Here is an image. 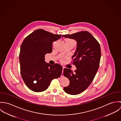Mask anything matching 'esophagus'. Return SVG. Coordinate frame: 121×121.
Returning a JSON list of instances; mask_svg holds the SVG:
<instances>
[{"label": "esophagus", "mask_w": 121, "mask_h": 121, "mask_svg": "<svg viewBox=\"0 0 121 121\" xmlns=\"http://www.w3.org/2000/svg\"><path fill=\"white\" fill-rule=\"evenodd\" d=\"M63 70H64V68H63V69H62V73H61V76H62V77H63V76H64V75H63Z\"/></svg>", "instance_id": "obj_1"}]
</instances>
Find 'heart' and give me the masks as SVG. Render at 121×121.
Wrapping results in <instances>:
<instances>
[{"instance_id": "1", "label": "heart", "mask_w": 121, "mask_h": 121, "mask_svg": "<svg viewBox=\"0 0 121 121\" xmlns=\"http://www.w3.org/2000/svg\"><path fill=\"white\" fill-rule=\"evenodd\" d=\"M69 40H71V39H67V41H69Z\"/></svg>"}]
</instances>
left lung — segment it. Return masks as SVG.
Here are the masks:
<instances>
[{"mask_svg":"<svg viewBox=\"0 0 121 121\" xmlns=\"http://www.w3.org/2000/svg\"><path fill=\"white\" fill-rule=\"evenodd\" d=\"M62 37L74 39L77 42L76 51L72 57L76 69L73 72L65 68L63 75L70 81L69 85L64 87V91L72 95H78L88 87L96 73L101 56L100 46L87 31L62 35Z\"/></svg>","mask_w":121,"mask_h":121,"instance_id":"left-lung-1","label":"left lung"}]
</instances>
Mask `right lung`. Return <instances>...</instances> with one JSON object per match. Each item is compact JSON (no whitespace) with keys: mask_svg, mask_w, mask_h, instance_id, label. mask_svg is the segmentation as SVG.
<instances>
[{"mask_svg":"<svg viewBox=\"0 0 121 121\" xmlns=\"http://www.w3.org/2000/svg\"><path fill=\"white\" fill-rule=\"evenodd\" d=\"M39 29L24 39L19 59L22 78L30 90L40 92L46 90L53 79L60 77L62 67L56 63L51 65L45 61V56L52 52V43L61 38Z\"/></svg>","mask_w":121,"mask_h":121,"instance_id":"right-lung-1","label":"right lung"}]
</instances>
